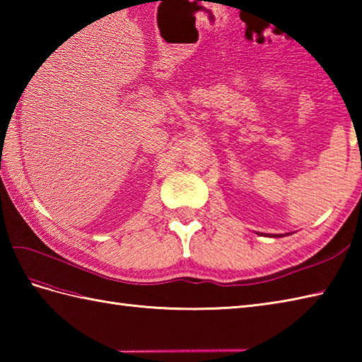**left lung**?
<instances>
[{"label":"left lung","mask_w":362,"mask_h":362,"mask_svg":"<svg viewBox=\"0 0 362 362\" xmlns=\"http://www.w3.org/2000/svg\"><path fill=\"white\" fill-rule=\"evenodd\" d=\"M272 236V235H271ZM274 236H276V238H279V235H274ZM280 236H283V235H280Z\"/></svg>","instance_id":"1"}]
</instances>
